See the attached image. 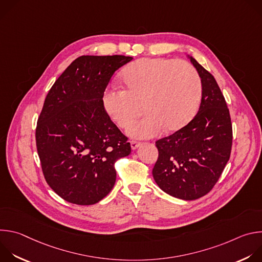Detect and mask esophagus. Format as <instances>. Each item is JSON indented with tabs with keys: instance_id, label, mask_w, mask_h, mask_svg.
<instances>
[{
	"instance_id": "obj_1",
	"label": "esophagus",
	"mask_w": 262,
	"mask_h": 262,
	"mask_svg": "<svg viewBox=\"0 0 262 262\" xmlns=\"http://www.w3.org/2000/svg\"><path fill=\"white\" fill-rule=\"evenodd\" d=\"M140 146V143L137 142V141H130V147L133 150H135V149H137L138 147Z\"/></svg>"
}]
</instances>
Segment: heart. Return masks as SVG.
<instances>
[{
    "mask_svg": "<svg viewBox=\"0 0 262 262\" xmlns=\"http://www.w3.org/2000/svg\"><path fill=\"white\" fill-rule=\"evenodd\" d=\"M126 86L106 90L104 110L120 127H127L139 115L141 102L146 113L128 133L150 138L166 125L168 130L183 126L194 115L201 97V80L196 68L186 61L144 58L122 73Z\"/></svg>",
    "mask_w": 262,
    "mask_h": 262,
    "instance_id": "b5f03b06",
    "label": "heart"
}]
</instances>
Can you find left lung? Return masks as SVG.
Here are the masks:
<instances>
[{"label": "left lung", "instance_id": "8db88e82", "mask_svg": "<svg viewBox=\"0 0 262 262\" xmlns=\"http://www.w3.org/2000/svg\"><path fill=\"white\" fill-rule=\"evenodd\" d=\"M188 57L201 79L200 107L191 122L156 142L159 159L152 175L161 190L170 196L196 200L213 188L229 161L232 124L215 79L193 57Z\"/></svg>", "mask_w": 262, "mask_h": 262}]
</instances>
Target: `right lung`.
Segmentation results:
<instances>
[{"mask_svg":"<svg viewBox=\"0 0 262 262\" xmlns=\"http://www.w3.org/2000/svg\"><path fill=\"white\" fill-rule=\"evenodd\" d=\"M133 57L81 56L49 91L36 127L37 151L51 189L78 205L99 202L116 181L115 162L130 144L111 120L102 95Z\"/></svg>","mask_w":262,"mask_h":262,"instance_id":"obj_1","label":"right lung"}]
</instances>
